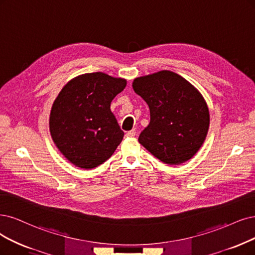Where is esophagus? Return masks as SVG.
<instances>
[{
  "label": "esophagus",
  "mask_w": 255,
  "mask_h": 255,
  "mask_svg": "<svg viewBox=\"0 0 255 255\" xmlns=\"http://www.w3.org/2000/svg\"><path fill=\"white\" fill-rule=\"evenodd\" d=\"M135 134H136L135 130H130V131H128V132L126 133V136H128V137H132V136H135Z\"/></svg>",
  "instance_id": "34e87169"
}]
</instances>
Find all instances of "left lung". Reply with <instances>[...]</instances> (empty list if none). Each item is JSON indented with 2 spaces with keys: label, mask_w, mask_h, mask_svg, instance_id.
Wrapping results in <instances>:
<instances>
[{
  "label": "left lung",
  "mask_w": 255,
  "mask_h": 255,
  "mask_svg": "<svg viewBox=\"0 0 255 255\" xmlns=\"http://www.w3.org/2000/svg\"><path fill=\"white\" fill-rule=\"evenodd\" d=\"M132 87L150 109V123L138 142L165 164L189 161L209 129L208 106L199 90L169 70L136 78Z\"/></svg>",
  "instance_id": "obj_1"
}]
</instances>
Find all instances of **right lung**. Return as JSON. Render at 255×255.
Wrapping results in <instances>:
<instances>
[{
  "instance_id": "right-lung-1",
  "label": "right lung",
  "mask_w": 255,
  "mask_h": 255,
  "mask_svg": "<svg viewBox=\"0 0 255 255\" xmlns=\"http://www.w3.org/2000/svg\"><path fill=\"white\" fill-rule=\"evenodd\" d=\"M126 80L103 72L85 73L65 85L49 119L55 146L70 163L83 169L103 164L116 151L124 132L110 110Z\"/></svg>"
}]
</instances>
